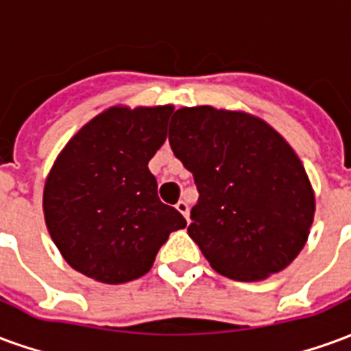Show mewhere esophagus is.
I'll list each match as a JSON object with an SVG mask.
<instances>
[{
    "label": "esophagus",
    "instance_id": "34e87169",
    "mask_svg": "<svg viewBox=\"0 0 351 351\" xmlns=\"http://www.w3.org/2000/svg\"><path fill=\"white\" fill-rule=\"evenodd\" d=\"M176 210L182 214L186 220L190 221V205H188V203H186L184 199H182V201H178V203H176Z\"/></svg>",
    "mask_w": 351,
    "mask_h": 351
}]
</instances>
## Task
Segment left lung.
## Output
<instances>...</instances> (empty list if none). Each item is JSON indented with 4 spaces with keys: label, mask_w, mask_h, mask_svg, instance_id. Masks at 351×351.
<instances>
[{
    "label": "left lung",
    "mask_w": 351,
    "mask_h": 351,
    "mask_svg": "<svg viewBox=\"0 0 351 351\" xmlns=\"http://www.w3.org/2000/svg\"><path fill=\"white\" fill-rule=\"evenodd\" d=\"M171 150L195 180L188 235L214 271L263 280L286 269L308 239L314 193L297 154L256 116L178 108Z\"/></svg>",
    "instance_id": "1"
}]
</instances>
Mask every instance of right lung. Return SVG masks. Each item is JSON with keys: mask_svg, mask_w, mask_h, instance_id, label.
Here are the masks:
<instances>
[{"mask_svg": "<svg viewBox=\"0 0 351 351\" xmlns=\"http://www.w3.org/2000/svg\"><path fill=\"white\" fill-rule=\"evenodd\" d=\"M173 107H112L67 143L43 208L52 241L75 271L123 284L150 271L184 216L158 197L148 161L167 137Z\"/></svg>", "mask_w": 351, "mask_h": 351, "instance_id": "1", "label": "right lung"}]
</instances>
